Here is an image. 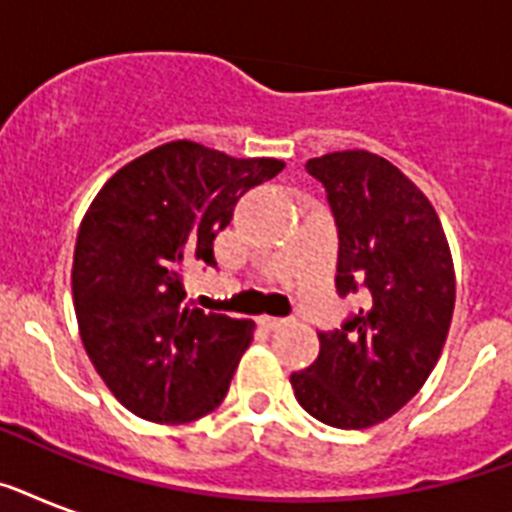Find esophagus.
<instances>
[{
  "label": "esophagus",
  "mask_w": 512,
  "mask_h": 512,
  "mask_svg": "<svg viewBox=\"0 0 512 512\" xmlns=\"http://www.w3.org/2000/svg\"><path fill=\"white\" fill-rule=\"evenodd\" d=\"M260 324H263L265 329H279L287 324V319H279V316H260Z\"/></svg>",
  "instance_id": "esophagus-1"
}]
</instances>
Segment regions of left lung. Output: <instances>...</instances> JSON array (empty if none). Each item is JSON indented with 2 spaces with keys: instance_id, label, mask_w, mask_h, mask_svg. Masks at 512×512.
<instances>
[{
  "instance_id": "1",
  "label": "left lung",
  "mask_w": 512,
  "mask_h": 512,
  "mask_svg": "<svg viewBox=\"0 0 512 512\" xmlns=\"http://www.w3.org/2000/svg\"><path fill=\"white\" fill-rule=\"evenodd\" d=\"M324 185L337 223V292L366 305L319 332V358L289 377L305 412L361 430L388 420L425 385L454 313V265L425 193L369 151L305 164Z\"/></svg>"
}]
</instances>
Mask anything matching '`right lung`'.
<instances>
[{"instance_id": "add662e5", "label": "right lung", "mask_w": 512, "mask_h": 512, "mask_svg": "<svg viewBox=\"0 0 512 512\" xmlns=\"http://www.w3.org/2000/svg\"><path fill=\"white\" fill-rule=\"evenodd\" d=\"M284 170L175 140L124 164L87 209L74 249V311L108 390L151 422L199 420L228 393L255 324L185 305L183 273L215 268L236 201Z\"/></svg>"}]
</instances>
